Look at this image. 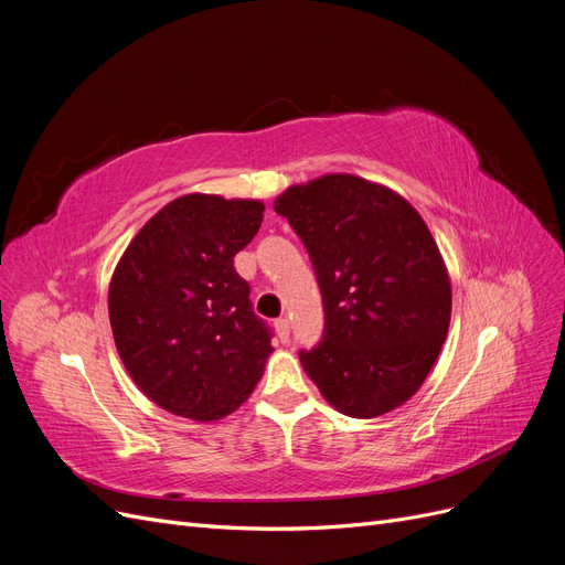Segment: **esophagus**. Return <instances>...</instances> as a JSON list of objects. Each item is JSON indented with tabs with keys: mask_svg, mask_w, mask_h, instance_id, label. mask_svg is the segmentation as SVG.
Masks as SVG:
<instances>
[{
	"mask_svg": "<svg viewBox=\"0 0 565 565\" xmlns=\"http://www.w3.org/2000/svg\"><path fill=\"white\" fill-rule=\"evenodd\" d=\"M276 330H278L280 339L287 341V339H289V320H287V318H278V320H276Z\"/></svg>",
	"mask_w": 565,
	"mask_h": 565,
	"instance_id": "1",
	"label": "esophagus"
}]
</instances>
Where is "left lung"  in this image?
<instances>
[{"label": "left lung", "mask_w": 565, "mask_h": 565, "mask_svg": "<svg viewBox=\"0 0 565 565\" xmlns=\"http://www.w3.org/2000/svg\"><path fill=\"white\" fill-rule=\"evenodd\" d=\"M311 256L322 341L299 351L339 413L380 417L413 398L448 337L452 289L417 210L353 174L292 185L273 202Z\"/></svg>", "instance_id": "8db88e82"}]
</instances>
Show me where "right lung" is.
<instances>
[{
  "label": "right lung",
  "mask_w": 565,
  "mask_h": 565,
  "mask_svg": "<svg viewBox=\"0 0 565 565\" xmlns=\"http://www.w3.org/2000/svg\"><path fill=\"white\" fill-rule=\"evenodd\" d=\"M262 221L259 200L177 198L136 233L113 273L117 353L134 384L167 413L221 419L262 380L273 334L233 266Z\"/></svg>",
  "instance_id": "obj_1"
}]
</instances>
